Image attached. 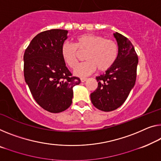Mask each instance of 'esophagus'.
Listing matches in <instances>:
<instances>
[{"mask_svg":"<svg viewBox=\"0 0 161 161\" xmlns=\"http://www.w3.org/2000/svg\"><path fill=\"white\" fill-rule=\"evenodd\" d=\"M86 80H87V78H80V81L82 83H83V82H85V81H86Z\"/></svg>","mask_w":161,"mask_h":161,"instance_id":"34e87169","label":"esophagus"}]
</instances>
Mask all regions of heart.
<instances>
[{
  "label": "heart",
  "mask_w": 161,
  "mask_h": 161,
  "mask_svg": "<svg viewBox=\"0 0 161 161\" xmlns=\"http://www.w3.org/2000/svg\"><path fill=\"white\" fill-rule=\"evenodd\" d=\"M78 52H86V62L74 69V75L86 77L98 68L99 72H105L113 66L117 60L118 47L111 39L94 34H84L75 39V45L65 42L61 47L62 58L67 65L74 68L78 63Z\"/></svg>",
  "instance_id": "b5f03b06"
}]
</instances>
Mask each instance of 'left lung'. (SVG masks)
<instances>
[{"label": "left lung", "instance_id": "1", "mask_svg": "<svg viewBox=\"0 0 161 161\" xmlns=\"http://www.w3.org/2000/svg\"><path fill=\"white\" fill-rule=\"evenodd\" d=\"M114 36L118 45L117 60L105 73L96 78L98 87L91 93L93 106L103 112H112L123 104L137 76L138 58L132 44L118 32Z\"/></svg>", "mask_w": 161, "mask_h": 161}]
</instances>
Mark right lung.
<instances>
[{
    "mask_svg": "<svg viewBox=\"0 0 161 161\" xmlns=\"http://www.w3.org/2000/svg\"><path fill=\"white\" fill-rule=\"evenodd\" d=\"M68 31L50 29L34 36L24 55V78L36 102L47 112L70 107L73 88L80 83L73 77L61 56Z\"/></svg>",
    "mask_w": 161,
    "mask_h": 161,
    "instance_id": "right-lung-1",
    "label": "right lung"
}]
</instances>
